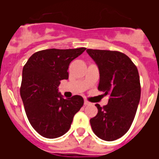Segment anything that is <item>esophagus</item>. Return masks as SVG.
Masks as SVG:
<instances>
[{
	"label": "esophagus",
	"instance_id": "obj_1",
	"mask_svg": "<svg viewBox=\"0 0 159 159\" xmlns=\"http://www.w3.org/2000/svg\"><path fill=\"white\" fill-rule=\"evenodd\" d=\"M90 104V102H88V100H86V99H85V100H84V105H85V106H88V105H89Z\"/></svg>",
	"mask_w": 159,
	"mask_h": 159
}]
</instances>
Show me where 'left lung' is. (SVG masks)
Returning <instances> with one entry per match:
<instances>
[{"label": "left lung", "mask_w": 159, "mask_h": 159, "mask_svg": "<svg viewBox=\"0 0 159 159\" xmlns=\"http://www.w3.org/2000/svg\"><path fill=\"white\" fill-rule=\"evenodd\" d=\"M87 52L99 67L98 89L110 95L107 105L95 104L98 113L90 123L99 139L114 141L128 131L135 116L141 95L139 71L120 52L88 49Z\"/></svg>", "instance_id": "1"}]
</instances>
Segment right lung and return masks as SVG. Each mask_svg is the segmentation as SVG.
<instances>
[{
  "instance_id": "1",
  "label": "right lung",
  "mask_w": 159,
  "mask_h": 159,
  "mask_svg": "<svg viewBox=\"0 0 159 159\" xmlns=\"http://www.w3.org/2000/svg\"><path fill=\"white\" fill-rule=\"evenodd\" d=\"M85 50L45 49L32 55L24 66L20 96L29 123L43 137L64 135L84 105L80 95L64 99L58 87L62 80L68 79L70 63Z\"/></svg>"
}]
</instances>
